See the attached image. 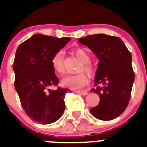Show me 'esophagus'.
I'll list each match as a JSON object with an SVG mask.
<instances>
[{"label":"esophagus","instance_id":"obj_1","mask_svg":"<svg viewBox=\"0 0 147 147\" xmlns=\"http://www.w3.org/2000/svg\"><path fill=\"white\" fill-rule=\"evenodd\" d=\"M75 92L78 93V94H81V95H83V96H86V95H88V94L87 91H76Z\"/></svg>","mask_w":147,"mask_h":147}]
</instances>
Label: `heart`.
<instances>
[{
    "instance_id": "b5f03b06",
    "label": "heart",
    "mask_w": 147,
    "mask_h": 147,
    "mask_svg": "<svg viewBox=\"0 0 147 147\" xmlns=\"http://www.w3.org/2000/svg\"><path fill=\"white\" fill-rule=\"evenodd\" d=\"M75 56L82 62V65L78 69L79 74L75 75H70L64 77L61 81V84L65 87L71 89H79L86 86L88 84V78L87 75L82 71H84L90 76H94L96 69L94 66L90 63V56L85 50L82 49H76L74 50ZM63 51H59L56 52L51 59V64L55 71L60 75H63L65 73L64 65H63Z\"/></svg>"
}]
</instances>
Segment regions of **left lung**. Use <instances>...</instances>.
Here are the masks:
<instances>
[{
  "label": "left lung",
  "instance_id": "1",
  "mask_svg": "<svg viewBox=\"0 0 147 147\" xmlns=\"http://www.w3.org/2000/svg\"><path fill=\"white\" fill-rule=\"evenodd\" d=\"M98 58L96 88L91 91L100 98L98 106L90 111L96 119L110 121L124 111L129 104L134 72L131 54L119 37L106 34L89 35L78 39Z\"/></svg>",
  "mask_w": 147,
  "mask_h": 147
}]
</instances>
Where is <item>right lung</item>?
I'll use <instances>...</instances> for the list:
<instances>
[{
	"mask_svg": "<svg viewBox=\"0 0 147 147\" xmlns=\"http://www.w3.org/2000/svg\"><path fill=\"white\" fill-rule=\"evenodd\" d=\"M71 40L36 34L18 46L13 69L14 86L25 112L32 120L42 124L57 121L65 109L67 88L58 87L51 59Z\"/></svg>",
	"mask_w": 147,
	"mask_h": 147,
	"instance_id": "add662e5",
	"label": "right lung"
}]
</instances>
